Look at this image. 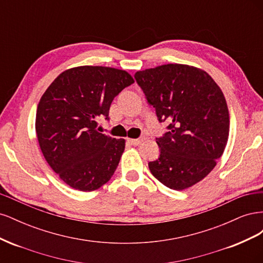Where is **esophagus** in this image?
<instances>
[{"mask_svg": "<svg viewBox=\"0 0 263 263\" xmlns=\"http://www.w3.org/2000/svg\"><path fill=\"white\" fill-rule=\"evenodd\" d=\"M141 141H142V139H132V138H129L128 139V142H130L132 145H134V146H138V145H140L141 144Z\"/></svg>", "mask_w": 263, "mask_h": 263, "instance_id": "1", "label": "esophagus"}]
</instances>
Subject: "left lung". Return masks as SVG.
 Returning a JSON list of instances; mask_svg holds the SVG:
<instances>
[{
  "mask_svg": "<svg viewBox=\"0 0 263 263\" xmlns=\"http://www.w3.org/2000/svg\"><path fill=\"white\" fill-rule=\"evenodd\" d=\"M136 82L158 121L170 123L156 138L160 155L148 163L153 176L172 190L203 180L216 165L229 135V113L220 87L204 70L170 63L137 71Z\"/></svg>",
  "mask_w": 263,
  "mask_h": 263,
  "instance_id": "left-lung-1",
  "label": "left lung"
}]
</instances>
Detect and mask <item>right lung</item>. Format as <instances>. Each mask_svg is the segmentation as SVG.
Masks as SVG:
<instances>
[{
  "mask_svg": "<svg viewBox=\"0 0 263 263\" xmlns=\"http://www.w3.org/2000/svg\"><path fill=\"white\" fill-rule=\"evenodd\" d=\"M134 79L124 70L82 66L63 71L39 101L36 134L42 153L59 178L90 192L112 178L125 140L99 133L115 97Z\"/></svg>",
  "mask_w": 263,
  "mask_h": 263,
  "instance_id": "add662e5",
  "label": "right lung"
}]
</instances>
